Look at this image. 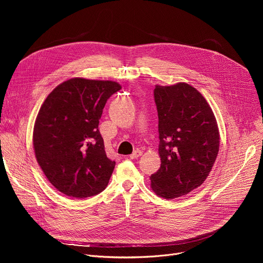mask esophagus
<instances>
[{
	"label": "esophagus",
	"mask_w": 263,
	"mask_h": 263,
	"mask_svg": "<svg viewBox=\"0 0 263 263\" xmlns=\"http://www.w3.org/2000/svg\"><path fill=\"white\" fill-rule=\"evenodd\" d=\"M142 155V152L140 151V149H136V151H134L131 155H130V158L131 159H136L138 157H140Z\"/></svg>",
	"instance_id": "1"
}]
</instances>
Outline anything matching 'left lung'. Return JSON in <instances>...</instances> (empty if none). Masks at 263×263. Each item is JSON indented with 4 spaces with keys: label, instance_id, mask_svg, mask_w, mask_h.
Here are the masks:
<instances>
[{
    "label": "left lung",
    "instance_id": "left-lung-1",
    "mask_svg": "<svg viewBox=\"0 0 263 263\" xmlns=\"http://www.w3.org/2000/svg\"><path fill=\"white\" fill-rule=\"evenodd\" d=\"M160 168L151 175L156 195L174 199L203 184L216 159L219 134L213 112L193 86L156 85Z\"/></svg>",
    "mask_w": 263,
    "mask_h": 263
}]
</instances>
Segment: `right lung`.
Masks as SVG:
<instances>
[{
    "label": "right lung",
    "mask_w": 263,
    "mask_h": 263,
    "mask_svg": "<svg viewBox=\"0 0 263 263\" xmlns=\"http://www.w3.org/2000/svg\"><path fill=\"white\" fill-rule=\"evenodd\" d=\"M121 88L114 81L73 78L42 105L33 131L35 156L60 193L84 199L106 189L116 161L105 153L99 120L107 100Z\"/></svg>",
    "instance_id": "obj_1"
}]
</instances>
